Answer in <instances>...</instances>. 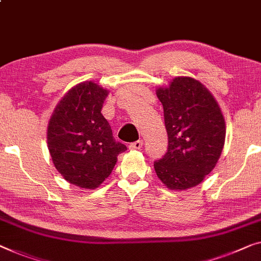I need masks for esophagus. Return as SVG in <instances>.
I'll return each mask as SVG.
<instances>
[{
  "label": "esophagus",
  "instance_id": "esophagus-1",
  "mask_svg": "<svg viewBox=\"0 0 261 261\" xmlns=\"http://www.w3.org/2000/svg\"><path fill=\"white\" fill-rule=\"evenodd\" d=\"M142 146H143V141H142V140H138V141L130 143L129 148H130V149H140Z\"/></svg>",
  "mask_w": 261,
  "mask_h": 261
}]
</instances>
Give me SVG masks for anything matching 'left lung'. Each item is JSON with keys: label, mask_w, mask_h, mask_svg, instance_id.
<instances>
[{"label": "left lung", "mask_w": 261, "mask_h": 261, "mask_svg": "<svg viewBox=\"0 0 261 261\" xmlns=\"http://www.w3.org/2000/svg\"><path fill=\"white\" fill-rule=\"evenodd\" d=\"M168 134L166 155L154 162L156 175L172 191L201 184L221 155L226 138L224 115L212 93L190 76L158 87Z\"/></svg>", "instance_id": "8db88e82"}]
</instances>
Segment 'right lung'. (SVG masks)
<instances>
[{
	"mask_svg": "<svg viewBox=\"0 0 261 261\" xmlns=\"http://www.w3.org/2000/svg\"><path fill=\"white\" fill-rule=\"evenodd\" d=\"M109 90L93 81L81 82L63 95L47 127L53 164L68 182L85 190L99 187L127 147L113 138L101 113Z\"/></svg>",
	"mask_w": 261,
	"mask_h": 261,
	"instance_id": "1",
	"label": "right lung"
}]
</instances>
